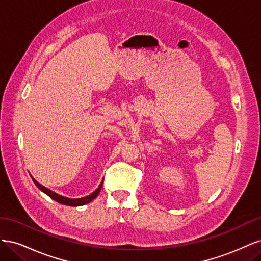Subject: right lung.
Returning a JSON list of instances; mask_svg holds the SVG:
<instances>
[{
	"label": "right lung",
	"mask_w": 261,
	"mask_h": 261,
	"mask_svg": "<svg viewBox=\"0 0 261 261\" xmlns=\"http://www.w3.org/2000/svg\"><path fill=\"white\" fill-rule=\"evenodd\" d=\"M33 180H34V183L36 184V186H37L39 189H40L41 192H43L44 194L48 195V196L50 197V198H52V199L55 200V201H58L59 203L66 204V206H72V207L84 206V204L88 203V202H90L91 200H93V199L96 198V197L99 195V193H100V191H101V188H102V184H103V180H102L101 184L99 185V187L96 189V191L92 192L90 195L86 196V197H82V198H67V197L61 196V195H59V194H57V193L52 192L51 189L42 186L41 184H39L38 181H37L34 177H33Z\"/></svg>",
	"instance_id": "add662e5"
}]
</instances>
